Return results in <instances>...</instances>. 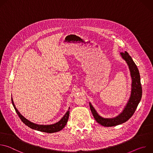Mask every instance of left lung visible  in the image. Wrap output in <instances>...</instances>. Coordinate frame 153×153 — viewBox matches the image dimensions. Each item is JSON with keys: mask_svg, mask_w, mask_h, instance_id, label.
Wrapping results in <instances>:
<instances>
[{"mask_svg": "<svg viewBox=\"0 0 153 153\" xmlns=\"http://www.w3.org/2000/svg\"><path fill=\"white\" fill-rule=\"evenodd\" d=\"M122 58L125 60L128 65L132 77V90L129 100L123 112L117 117L113 119H104L100 117L96 111L93 106L90 103V106L93 116L96 122L103 126H113L126 122L134 114L136 108L141 100L142 89L140 83V77L139 70L136 65L129 54L125 51L121 52Z\"/></svg>", "mask_w": 153, "mask_h": 153, "instance_id": "8db88e82", "label": "left lung"}]
</instances>
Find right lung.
<instances>
[{
	"instance_id": "obj_1",
	"label": "right lung",
	"mask_w": 153,
	"mask_h": 153,
	"mask_svg": "<svg viewBox=\"0 0 153 153\" xmlns=\"http://www.w3.org/2000/svg\"><path fill=\"white\" fill-rule=\"evenodd\" d=\"M11 101H12L13 105L15 109V111L17 113L19 117H20V119H21V120L26 125H27L28 126H29L30 128H31L33 129L40 131H42V132L52 133L59 131L62 129L65 126V125H66V124L67 123V121H68V119L69 117L70 111H68L66 113V114H65V116L62 118V119L60 121H59L58 122H57L54 124L49 125H40L34 124V123L31 122L30 121H29L28 120H27V119H25L22 115L20 114V113L18 111L17 108H16L12 99H11Z\"/></svg>"
}]
</instances>
